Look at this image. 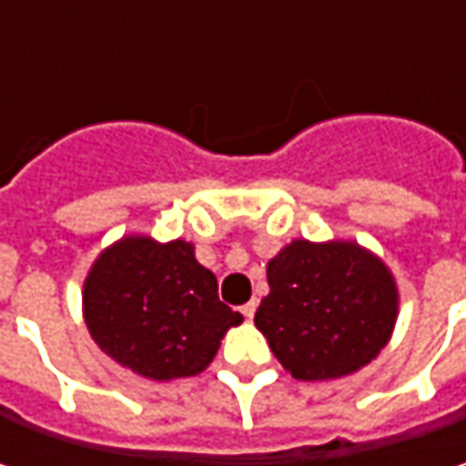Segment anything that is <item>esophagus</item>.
Masks as SVG:
<instances>
[{
    "instance_id": "obj_1",
    "label": "esophagus",
    "mask_w": 466,
    "mask_h": 466,
    "mask_svg": "<svg viewBox=\"0 0 466 466\" xmlns=\"http://www.w3.org/2000/svg\"><path fill=\"white\" fill-rule=\"evenodd\" d=\"M257 306H259L257 300H248L246 306H241V313L246 316V319H254V313H257Z\"/></svg>"
}]
</instances>
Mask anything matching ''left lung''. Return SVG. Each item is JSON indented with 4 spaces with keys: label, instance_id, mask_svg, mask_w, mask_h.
I'll return each instance as SVG.
<instances>
[{
    "label": "left lung",
    "instance_id": "1",
    "mask_svg": "<svg viewBox=\"0 0 466 466\" xmlns=\"http://www.w3.org/2000/svg\"><path fill=\"white\" fill-rule=\"evenodd\" d=\"M267 282L254 324L298 381L350 376L391 339L397 279L358 241L296 238L269 259Z\"/></svg>",
    "mask_w": 466,
    "mask_h": 466
}]
</instances>
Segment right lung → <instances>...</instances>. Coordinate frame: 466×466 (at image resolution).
Returning a JSON list of instances; mask_svg holds the SVG:
<instances>
[{"instance_id":"1","label":"right lung","mask_w":466,"mask_h":466,"mask_svg":"<svg viewBox=\"0 0 466 466\" xmlns=\"http://www.w3.org/2000/svg\"><path fill=\"white\" fill-rule=\"evenodd\" d=\"M82 316L111 360L153 381L202 373L243 316L218 298L194 243L124 236L103 248L82 285Z\"/></svg>"}]
</instances>
